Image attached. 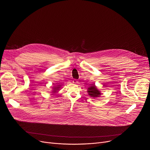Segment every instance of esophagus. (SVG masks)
<instances>
[{
    "label": "esophagus",
    "mask_w": 150,
    "mask_h": 150,
    "mask_svg": "<svg viewBox=\"0 0 150 150\" xmlns=\"http://www.w3.org/2000/svg\"><path fill=\"white\" fill-rule=\"evenodd\" d=\"M72 82H73L74 83H78V81H77L76 79H74V80L72 81Z\"/></svg>",
    "instance_id": "esophagus-1"
}]
</instances>
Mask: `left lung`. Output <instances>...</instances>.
<instances>
[{
    "label": "left lung",
    "mask_w": 150,
    "mask_h": 150,
    "mask_svg": "<svg viewBox=\"0 0 150 150\" xmlns=\"http://www.w3.org/2000/svg\"><path fill=\"white\" fill-rule=\"evenodd\" d=\"M88 92L90 96L93 97H99L101 94V93L100 92L99 90H97L94 85H92V86H91L89 88H88Z\"/></svg>",
    "instance_id": "left-lung-1"
}]
</instances>
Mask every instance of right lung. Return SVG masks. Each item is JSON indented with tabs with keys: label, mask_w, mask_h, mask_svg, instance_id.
<instances>
[{
	"label": "right lung",
	"mask_w": 150,
	"mask_h": 150,
	"mask_svg": "<svg viewBox=\"0 0 150 150\" xmlns=\"http://www.w3.org/2000/svg\"><path fill=\"white\" fill-rule=\"evenodd\" d=\"M60 87H59V86L58 85V87H54V88H53L54 89V92L53 93H56V90H58V89H59V88H60Z\"/></svg>",
	"instance_id": "obj_1"
}]
</instances>
